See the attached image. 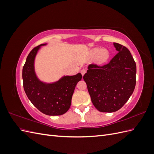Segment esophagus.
<instances>
[{"label": "esophagus", "instance_id": "34e87169", "mask_svg": "<svg viewBox=\"0 0 154 154\" xmlns=\"http://www.w3.org/2000/svg\"><path fill=\"white\" fill-rule=\"evenodd\" d=\"M80 72L82 74V75L83 76L86 73V70L85 69H82L81 71H80Z\"/></svg>", "mask_w": 154, "mask_h": 154}]
</instances>
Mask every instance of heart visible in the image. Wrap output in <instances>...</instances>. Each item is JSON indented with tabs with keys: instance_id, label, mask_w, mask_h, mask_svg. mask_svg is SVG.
I'll use <instances>...</instances> for the list:
<instances>
[{
	"instance_id": "b5f03b06",
	"label": "heart",
	"mask_w": 154,
	"mask_h": 154,
	"mask_svg": "<svg viewBox=\"0 0 154 154\" xmlns=\"http://www.w3.org/2000/svg\"><path fill=\"white\" fill-rule=\"evenodd\" d=\"M91 56L92 57H95L97 63H103L107 61L109 58V51L105 49L94 48L91 51Z\"/></svg>"
}]
</instances>
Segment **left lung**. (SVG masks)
Returning a JSON list of instances; mask_svg holds the SVG:
<instances>
[{
	"mask_svg": "<svg viewBox=\"0 0 154 154\" xmlns=\"http://www.w3.org/2000/svg\"><path fill=\"white\" fill-rule=\"evenodd\" d=\"M114 46L119 53L108 64L89 65L83 76L92 103L101 112L120 109L136 86V64L131 53L119 44Z\"/></svg>",
	"mask_w": 154,
	"mask_h": 154,
	"instance_id": "left-lung-1",
	"label": "left lung"
}]
</instances>
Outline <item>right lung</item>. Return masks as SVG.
I'll list each match as a JSON object with an SVG mask.
<instances>
[{"label": "right lung", "instance_id": "add662e5", "mask_svg": "<svg viewBox=\"0 0 154 154\" xmlns=\"http://www.w3.org/2000/svg\"><path fill=\"white\" fill-rule=\"evenodd\" d=\"M41 44L27 56L22 69L23 86L26 94L36 108L49 116H60L69 109L74 88L82 80L81 73L74 76H63L58 80L47 83L41 81L35 69V60Z\"/></svg>", "mask_w": 154, "mask_h": 154}]
</instances>
